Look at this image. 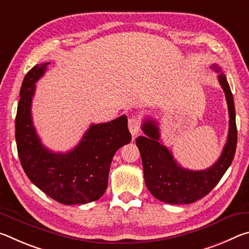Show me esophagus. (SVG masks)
<instances>
[{"instance_id":"esophagus-1","label":"esophagus","mask_w":249,"mask_h":249,"mask_svg":"<svg viewBox=\"0 0 249 249\" xmlns=\"http://www.w3.org/2000/svg\"><path fill=\"white\" fill-rule=\"evenodd\" d=\"M128 128H129V132L130 134L133 135V136H136V135L140 133L141 130V121L140 119H137V117H130L128 120Z\"/></svg>"}]
</instances>
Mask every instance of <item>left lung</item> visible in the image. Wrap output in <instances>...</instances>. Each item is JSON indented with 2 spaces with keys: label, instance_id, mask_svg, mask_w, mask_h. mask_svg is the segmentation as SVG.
I'll use <instances>...</instances> for the list:
<instances>
[{
  "label": "left lung",
  "instance_id": "8db88e82",
  "mask_svg": "<svg viewBox=\"0 0 249 249\" xmlns=\"http://www.w3.org/2000/svg\"><path fill=\"white\" fill-rule=\"evenodd\" d=\"M216 72L221 68L213 65ZM229 107L230 127L227 141L217 161L204 170L184 169L174 158L170 150L160 142L157 122L146 119L142 129L146 136H138L136 145L140 149L144 169L145 183L156 199L169 204H190L205 196L218 183L233 161L237 145V128L235 122L233 94L225 74L217 75Z\"/></svg>",
  "mask_w": 249,
  "mask_h": 249
}]
</instances>
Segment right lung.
<instances>
[{
    "mask_svg": "<svg viewBox=\"0 0 249 249\" xmlns=\"http://www.w3.org/2000/svg\"><path fill=\"white\" fill-rule=\"evenodd\" d=\"M50 62L36 65L25 75L15 119L18 157L28 179L59 203L86 204L96 201L107 188L112 159L132 141L127 117L92 124L79 144L67 153H53L41 144L32 119L35 83Z\"/></svg>",
    "mask_w": 249,
    "mask_h": 249,
    "instance_id": "1",
    "label": "right lung"
}]
</instances>
